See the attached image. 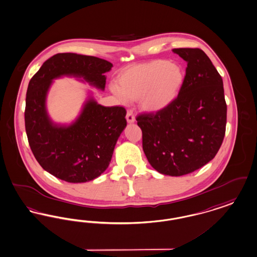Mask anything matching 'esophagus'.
Segmentation results:
<instances>
[{"mask_svg":"<svg viewBox=\"0 0 257 257\" xmlns=\"http://www.w3.org/2000/svg\"><path fill=\"white\" fill-rule=\"evenodd\" d=\"M126 119L129 123H133L136 120L135 118V115H134L133 111L132 110H128L127 113H126Z\"/></svg>","mask_w":257,"mask_h":257,"instance_id":"obj_1","label":"esophagus"}]
</instances>
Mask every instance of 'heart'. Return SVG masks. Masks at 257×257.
I'll return each mask as SVG.
<instances>
[{
	"label": "heart",
	"instance_id": "heart-1",
	"mask_svg": "<svg viewBox=\"0 0 257 257\" xmlns=\"http://www.w3.org/2000/svg\"><path fill=\"white\" fill-rule=\"evenodd\" d=\"M185 80L182 67L159 59L134 66L118 78L113 92L121 99H140L147 111H158L171 102Z\"/></svg>",
	"mask_w": 257,
	"mask_h": 257
}]
</instances>
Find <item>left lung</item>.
<instances>
[{"label":"left lung","mask_w":257,"mask_h":257,"mask_svg":"<svg viewBox=\"0 0 257 257\" xmlns=\"http://www.w3.org/2000/svg\"><path fill=\"white\" fill-rule=\"evenodd\" d=\"M187 62L178 96L165 108L140 113L143 149L162 174H189L210 162L226 134L223 79L201 49H173Z\"/></svg>","instance_id":"1"}]
</instances>
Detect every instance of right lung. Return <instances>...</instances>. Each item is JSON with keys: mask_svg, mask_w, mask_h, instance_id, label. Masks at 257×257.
<instances>
[{"mask_svg": "<svg viewBox=\"0 0 257 257\" xmlns=\"http://www.w3.org/2000/svg\"><path fill=\"white\" fill-rule=\"evenodd\" d=\"M113 64L94 56L57 53L42 65L29 83L25 126L29 144L43 169L68 183H85L102 174L127 121L123 106L104 107L90 99L74 123L56 126L46 111V95L53 78L83 77L104 89Z\"/></svg>", "mask_w": 257, "mask_h": 257, "instance_id": "1", "label": "right lung"}]
</instances>
